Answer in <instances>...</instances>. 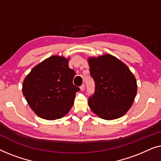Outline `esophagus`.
<instances>
[{
    "label": "esophagus",
    "instance_id": "1",
    "mask_svg": "<svg viewBox=\"0 0 161 161\" xmlns=\"http://www.w3.org/2000/svg\"><path fill=\"white\" fill-rule=\"evenodd\" d=\"M80 91H84V89H85V85H84V84L81 85V86L80 87Z\"/></svg>",
    "mask_w": 161,
    "mask_h": 161
}]
</instances>
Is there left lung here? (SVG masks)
<instances>
[{
  "mask_svg": "<svg viewBox=\"0 0 161 161\" xmlns=\"http://www.w3.org/2000/svg\"><path fill=\"white\" fill-rule=\"evenodd\" d=\"M89 71L95 89L88 103L90 108L106 120L125 115L137 93V83L129 68L110 54L89 58Z\"/></svg>",
  "mask_w": 161,
  "mask_h": 161,
  "instance_id": "left-lung-1",
  "label": "left lung"
}]
</instances>
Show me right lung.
Returning <instances> with one entry per match:
<instances>
[{"label": "right lung", "instance_id": "obj_1", "mask_svg": "<svg viewBox=\"0 0 161 161\" xmlns=\"http://www.w3.org/2000/svg\"><path fill=\"white\" fill-rule=\"evenodd\" d=\"M69 58L53 56L33 68L23 84V94L35 114L47 120L65 116L74 104L78 87L72 83L75 72Z\"/></svg>", "mask_w": 161, "mask_h": 161}]
</instances>
